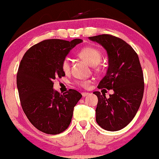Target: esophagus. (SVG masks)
Wrapping results in <instances>:
<instances>
[{"instance_id":"1","label":"esophagus","mask_w":159,"mask_h":159,"mask_svg":"<svg viewBox=\"0 0 159 159\" xmlns=\"http://www.w3.org/2000/svg\"><path fill=\"white\" fill-rule=\"evenodd\" d=\"M81 94H82V96H83V97H86L87 95H89V93H86V92H84V93H82Z\"/></svg>"}]
</instances>
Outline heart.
<instances>
[{
  "label": "heart",
  "mask_w": 159,
  "mask_h": 159,
  "mask_svg": "<svg viewBox=\"0 0 159 159\" xmlns=\"http://www.w3.org/2000/svg\"><path fill=\"white\" fill-rule=\"evenodd\" d=\"M78 55L80 58L84 60L92 66H95L100 64L102 59V53L99 49L95 47H86L82 49ZM61 70L64 73L67 74L70 71V60L69 58H65L61 63ZM91 83L90 80H84V81H78L76 84L82 87H87Z\"/></svg>",
  "instance_id": "1"
}]
</instances>
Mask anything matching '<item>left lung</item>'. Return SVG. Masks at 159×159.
<instances>
[{"label":"left lung","instance_id":"8db88e82","mask_svg":"<svg viewBox=\"0 0 159 159\" xmlns=\"http://www.w3.org/2000/svg\"><path fill=\"white\" fill-rule=\"evenodd\" d=\"M89 39L102 46L108 55L107 71L98 88L114 92L109 98L102 92L93 93L98 99L96 122L106 130H120L135 117L144 95V75L139 56L131 46L119 38L99 35Z\"/></svg>","mask_w":159,"mask_h":159}]
</instances>
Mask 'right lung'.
<instances>
[{"label": "right lung", "instance_id": "1", "mask_svg": "<svg viewBox=\"0 0 159 159\" xmlns=\"http://www.w3.org/2000/svg\"><path fill=\"white\" fill-rule=\"evenodd\" d=\"M81 39L45 40L26 52L17 73V87L25 115L38 130L56 135L71 122L74 107L82 95L75 89L61 95L53 80L65 73L61 63Z\"/></svg>", "mask_w": 159, "mask_h": 159}]
</instances>
